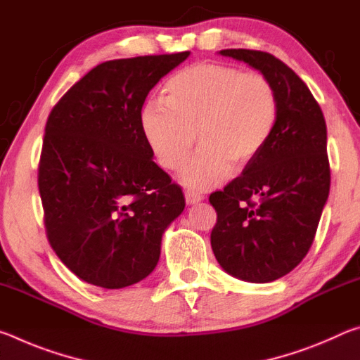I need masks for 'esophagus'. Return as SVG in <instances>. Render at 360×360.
Here are the masks:
<instances>
[{"label":"esophagus","mask_w":360,"mask_h":360,"mask_svg":"<svg viewBox=\"0 0 360 360\" xmlns=\"http://www.w3.org/2000/svg\"><path fill=\"white\" fill-rule=\"evenodd\" d=\"M203 200V195H200L198 192L193 191H187L186 192V203L187 205H197Z\"/></svg>","instance_id":"esophagus-1"}]
</instances>
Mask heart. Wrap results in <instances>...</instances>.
<instances>
[{
  "label": "heart",
  "instance_id": "obj_1",
  "mask_svg": "<svg viewBox=\"0 0 360 360\" xmlns=\"http://www.w3.org/2000/svg\"><path fill=\"white\" fill-rule=\"evenodd\" d=\"M278 120L271 82L236 66L200 63L165 84V100H149L139 129L152 155L165 169H179L195 144L202 148L181 174L187 187L212 188L231 168L245 169L270 143Z\"/></svg>",
  "mask_w": 360,
  "mask_h": 360
}]
</instances>
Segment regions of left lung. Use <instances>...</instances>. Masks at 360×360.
<instances>
[{"label": "left lung", "mask_w": 360, "mask_h": 360, "mask_svg": "<svg viewBox=\"0 0 360 360\" xmlns=\"http://www.w3.org/2000/svg\"><path fill=\"white\" fill-rule=\"evenodd\" d=\"M271 82L276 129L252 165L211 193L217 212L211 248L229 275L271 283L300 264L313 245L330 191L327 127L318 101L300 77L271 53L224 49Z\"/></svg>", "instance_id": "left-lung-1"}]
</instances>
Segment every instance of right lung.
Segmentation results:
<instances>
[{"label": "right lung", "instance_id": "right-lung-1", "mask_svg": "<svg viewBox=\"0 0 360 360\" xmlns=\"http://www.w3.org/2000/svg\"><path fill=\"white\" fill-rule=\"evenodd\" d=\"M188 56L101 63L49 115L38 174L47 238L85 283L122 289L149 276L163 233L184 211L181 187L152 160L139 111Z\"/></svg>", "mask_w": 360, "mask_h": 360}]
</instances>
